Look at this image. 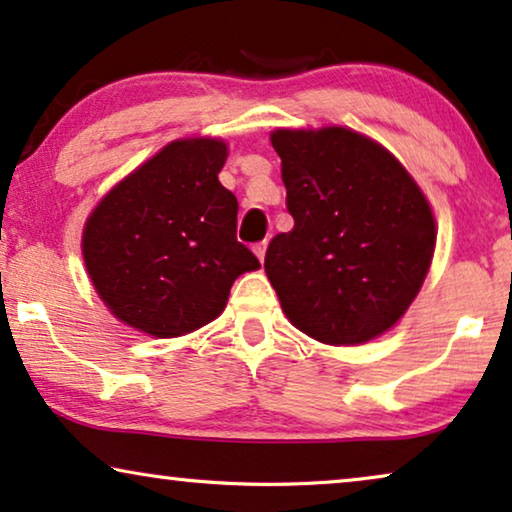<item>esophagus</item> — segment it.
Returning <instances> with one entry per match:
<instances>
[{"label": "esophagus", "instance_id": "1", "mask_svg": "<svg viewBox=\"0 0 512 512\" xmlns=\"http://www.w3.org/2000/svg\"><path fill=\"white\" fill-rule=\"evenodd\" d=\"M255 255H257V260L264 262V255H267V241L255 245Z\"/></svg>", "mask_w": 512, "mask_h": 512}]
</instances>
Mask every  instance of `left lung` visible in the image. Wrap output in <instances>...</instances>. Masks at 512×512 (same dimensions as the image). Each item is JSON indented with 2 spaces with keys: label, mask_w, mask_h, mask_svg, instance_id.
<instances>
[{
  "label": "left lung",
  "mask_w": 512,
  "mask_h": 512,
  "mask_svg": "<svg viewBox=\"0 0 512 512\" xmlns=\"http://www.w3.org/2000/svg\"><path fill=\"white\" fill-rule=\"evenodd\" d=\"M269 140L295 220L264 257L285 318L327 346L372 342L426 281L431 203L403 163L353 128H276Z\"/></svg>",
  "instance_id": "8db88e82"
}]
</instances>
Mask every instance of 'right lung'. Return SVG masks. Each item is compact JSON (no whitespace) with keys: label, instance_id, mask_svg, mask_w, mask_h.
<instances>
[{"label":"right lung","instance_id":"obj_1","mask_svg":"<svg viewBox=\"0 0 512 512\" xmlns=\"http://www.w3.org/2000/svg\"><path fill=\"white\" fill-rule=\"evenodd\" d=\"M227 156L222 138H177L86 217V274L124 325L156 339L189 335L220 316L238 276L260 269L236 241L238 201L217 177Z\"/></svg>","mask_w":512,"mask_h":512}]
</instances>
